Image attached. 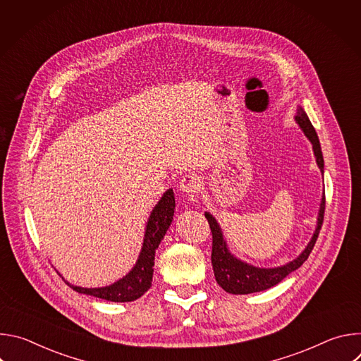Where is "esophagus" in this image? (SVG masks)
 Returning <instances> with one entry per match:
<instances>
[{"label":"esophagus","instance_id":"esophagus-1","mask_svg":"<svg viewBox=\"0 0 361 361\" xmlns=\"http://www.w3.org/2000/svg\"><path fill=\"white\" fill-rule=\"evenodd\" d=\"M201 180L197 174H187L180 181V190L187 194H195L200 191Z\"/></svg>","mask_w":361,"mask_h":361}]
</instances>
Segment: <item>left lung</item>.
Returning <instances> with one entry per match:
<instances>
[{
    "label": "left lung",
    "instance_id": "1",
    "mask_svg": "<svg viewBox=\"0 0 361 361\" xmlns=\"http://www.w3.org/2000/svg\"><path fill=\"white\" fill-rule=\"evenodd\" d=\"M295 121L298 126L302 128L304 134L308 137V140L313 144L314 149V156L317 160V164L323 173L324 170V160H323V152L320 147V141L317 137V133L313 127V124L308 120L307 114L304 110L300 107L297 110ZM324 210H326V195H323L322 204H320V213H319V223L316 233L312 238V241L308 243L305 250L297 257L295 260L291 263L276 267V269H259V267H252L248 266L240 260H237L234 255H231L226 247V241L223 238L220 226L214 220L213 216L209 213H205V219H207L212 234H213V250H212V264L216 276V281L230 294H250V293H257V291H263L267 290L276 284H279L283 279H286L291 271L297 270L307 259L310 252L314 248V244L317 241V237L320 234L323 220H324Z\"/></svg>",
    "mask_w": 361,
    "mask_h": 361
}]
</instances>
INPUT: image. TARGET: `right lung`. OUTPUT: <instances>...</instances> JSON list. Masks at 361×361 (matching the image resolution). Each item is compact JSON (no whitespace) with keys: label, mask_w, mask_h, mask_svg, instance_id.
I'll return each instance as SVG.
<instances>
[{"label":"right lung","mask_w":361,"mask_h":361,"mask_svg":"<svg viewBox=\"0 0 361 361\" xmlns=\"http://www.w3.org/2000/svg\"><path fill=\"white\" fill-rule=\"evenodd\" d=\"M174 209H176L174 191L169 190L161 197V200L159 201L156 207H154L147 223V230H145L144 243L138 257V262L124 279L118 280L117 283L109 287H101V288H82V287L71 286L67 281L66 283L77 293L88 294V295L107 300V301L126 302V301H134L140 298L151 287L152 271H154L152 270L154 255H156V250L173 221Z\"/></svg>","instance_id":"obj_1"}]
</instances>
